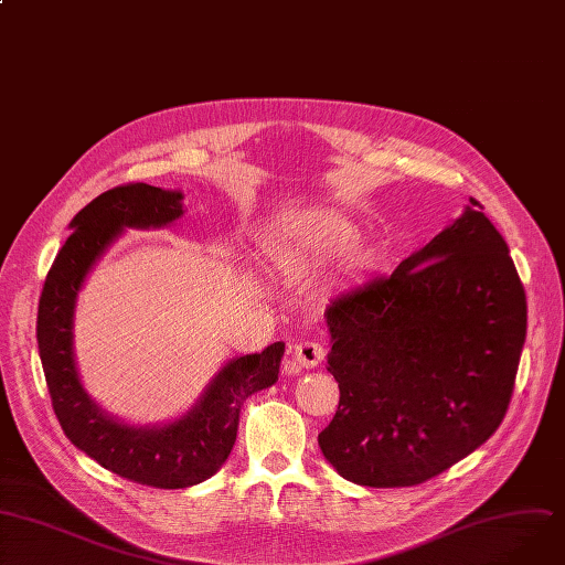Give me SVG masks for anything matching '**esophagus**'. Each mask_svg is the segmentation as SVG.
I'll list each match as a JSON object with an SVG mask.
<instances>
[{"label":"esophagus","mask_w":565,"mask_h":565,"mask_svg":"<svg viewBox=\"0 0 565 565\" xmlns=\"http://www.w3.org/2000/svg\"><path fill=\"white\" fill-rule=\"evenodd\" d=\"M291 358L294 362L300 366V369H315L323 362L326 358V349L319 343V341H310V339H302L294 345L291 351Z\"/></svg>","instance_id":"esophagus-1"}]
</instances>
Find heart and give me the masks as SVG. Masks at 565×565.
<instances>
[{"mask_svg": "<svg viewBox=\"0 0 565 565\" xmlns=\"http://www.w3.org/2000/svg\"><path fill=\"white\" fill-rule=\"evenodd\" d=\"M358 242V228L332 214H298L274 224L263 237V253L269 263L287 274H302L323 267ZM373 255L360 248L351 255L353 269H366Z\"/></svg>", "mask_w": 565, "mask_h": 565, "instance_id": "obj_1", "label": "heart"}]
</instances>
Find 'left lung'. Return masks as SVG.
Instances as JSON below:
<instances>
[{
  "instance_id": "1",
  "label": "left lung",
  "mask_w": 565,
  "mask_h": 565,
  "mask_svg": "<svg viewBox=\"0 0 565 565\" xmlns=\"http://www.w3.org/2000/svg\"><path fill=\"white\" fill-rule=\"evenodd\" d=\"M328 371L339 407L319 434L343 480L414 487L500 427L527 334L509 246L470 205L392 276L332 298Z\"/></svg>"
}]
</instances>
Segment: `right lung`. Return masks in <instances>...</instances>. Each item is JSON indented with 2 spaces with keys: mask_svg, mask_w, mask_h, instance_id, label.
<instances>
[{
  "mask_svg": "<svg viewBox=\"0 0 565 565\" xmlns=\"http://www.w3.org/2000/svg\"><path fill=\"white\" fill-rule=\"evenodd\" d=\"M183 214L181 190L131 183L99 194L70 222L72 235L54 259L38 308L40 362L65 437L99 466L156 489L201 484L226 463L242 405L278 382L285 355V343L276 341L263 353L231 358L188 412L162 423H128L85 392L74 358V315L85 280L126 228H164Z\"/></svg>",
  "mask_w": 565,
  "mask_h": 565,
  "instance_id": "right-lung-1",
  "label": "right lung"
}]
</instances>
